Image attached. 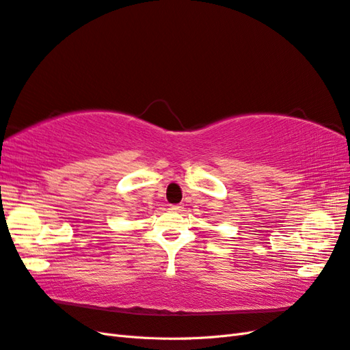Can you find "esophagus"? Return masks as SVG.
Wrapping results in <instances>:
<instances>
[{
	"label": "esophagus",
	"instance_id": "34e87169",
	"mask_svg": "<svg viewBox=\"0 0 350 350\" xmlns=\"http://www.w3.org/2000/svg\"><path fill=\"white\" fill-rule=\"evenodd\" d=\"M184 207H183V204H171V210H174V211H181Z\"/></svg>",
	"mask_w": 350,
	"mask_h": 350
}]
</instances>
